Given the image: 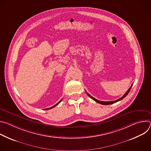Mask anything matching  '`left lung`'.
I'll return each instance as SVG.
<instances>
[{"instance_id":"left-lung-1","label":"left lung","mask_w":151,"mask_h":151,"mask_svg":"<svg viewBox=\"0 0 151 151\" xmlns=\"http://www.w3.org/2000/svg\"><path fill=\"white\" fill-rule=\"evenodd\" d=\"M133 85V84H132V86L130 87V88L128 90V91L126 92V93H125V94H124L122 97H121V98H119V99H118V100H116L115 101H100V100H97L96 99L94 98L93 97H92V96H91V95H90L88 93H87V95H88L90 98H91L93 100H94V101H96L97 103H100V104H104V105L112 104H114V103H116V102H117V101H120V100H122L124 98H125V97L127 96V94L129 93V92H130V91L131 90V88H132V87Z\"/></svg>"}]
</instances>
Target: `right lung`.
I'll use <instances>...</instances> for the list:
<instances>
[{
    "label": "right lung",
    "instance_id": "1",
    "mask_svg": "<svg viewBox=\"0 0 151 151\" xmlns=\"http://www.w3.org/2000/svg\"><path fill=\"white\" fill-rule=\"evenodd\" d=\"M61 100H60L59 102H58V103H57L56 104H55V105H54V106H53L52 107H50V108H47V109H45V110H48V109H52V108H53V107H55L57 105H58V104H59V103H60L61 101Z\"/></svg>",
    "mask_w": 151,
    "mask_h": 151
}]
</instances>
